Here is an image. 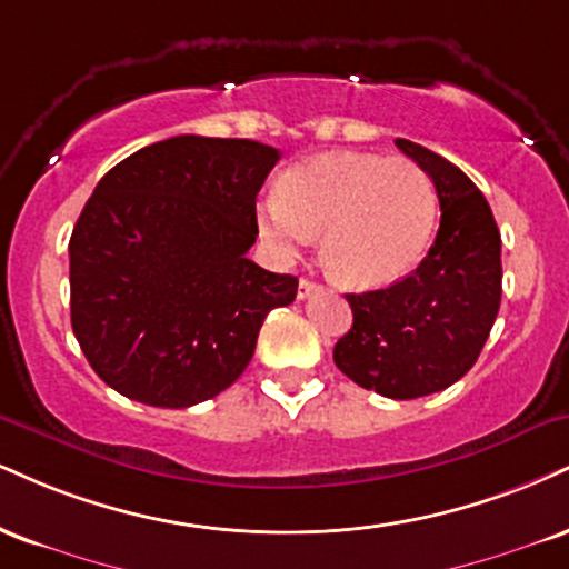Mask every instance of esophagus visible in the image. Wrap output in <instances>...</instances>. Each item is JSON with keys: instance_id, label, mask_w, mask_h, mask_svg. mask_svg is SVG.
I'll use <instances>...</instances> for the list:
<instances>
[{"instance_id": "obj_1", "label": "esophagus", "mask_w": 569, "mask_h": 569, "mask_svg": "<svg viewBox=\"0 0 569 569\" xmlns=\"http://www.w3.org/2000/svg\"><path fill=\"white\" fill-rule=\"evenodd\" d=\"M315 291H318V283H312V280H307V278L299 280V289H297V297L299 299H307Z\"/></svg>"}]
</instances>
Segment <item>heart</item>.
<instances>
[{
    "label": "heart",
    "instance_id": "b5f03b06",
    "mask_svg": "<svg viewBox=\"0 0 569 569\" xmlns=\"http://www.w3.org/2000/svg\"><path fill=\"white\" fill-rule=\"evenodd\" d=\"M437 211L435 184L413 161L328 153L283 174L259 207V228L283 257L323 232L328 272L352 289H376L421 262Z\"/></svg>",
    "mask_w": 569,
    "mask_h": 569
}]
</instances>
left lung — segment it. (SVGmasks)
<instances>
[{
  "label": "left lung",
  "mask_w": 569,
  "mask_h": 569,
  "mask_svg": "<svg viewBox=\"0 0 569 569\" xmlns=\"http://www.w3.org/2000/svg\"><path fill=\"white\" fill-rule=\"evenodd\" d=\"M395 142L432 177L440 230L410 276L347 293L352 328L333 347V362L362 389L413 400L456 385L480 358L501 307V232L456 163L410 140Z\"/></svg>",
  "instance_id": "left-lung-1"
}]
</instances>
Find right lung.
Masks as SVG:
<instances>
[{"mask_svg":"<svg viewBox=\"0 0 569 569\" xmlns=\"http://www.w3.org/2000/svg\"><path fill=\"white\" fill-rule=\"evenodd\" d=\"M278 159L254 140L180 134L98 182L68 243L71 326L108 387L190 408L243 373L267 312L299 286L246 257Z\"/></svg>","mask_w":569,"mask_h":569,"instance_id":"obj_1","label":"right lung"}]
</instances>
